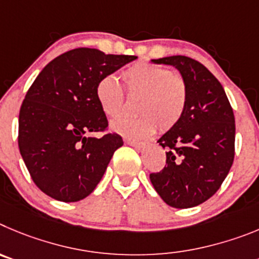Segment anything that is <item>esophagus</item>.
Returning <instances> with one entry per match:
<instances>
[{"mask_svg":"<svg viewBox=\"0 0 259 259\" xmlns=\"http://www.w3.org/2000/svg\"><path fill=\"white\" fill-rule=\"evenodd\" d=\"M126 144H129V146H133L135 147V148H138V150H141V148H144V147L147 146L146 142H137V141H130V139H127L126 141Z\"/></svg>","mask_w":259,"mask_h":259,"instance_id":"obj_1","label":"esophagus"}]
</instances>
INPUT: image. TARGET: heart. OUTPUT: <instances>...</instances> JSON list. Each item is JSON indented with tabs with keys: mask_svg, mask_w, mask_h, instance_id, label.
<instances>
[{
	"mask_svg": "<svg viewBox=\"0 0 259 259\" xmlns=\"http://www.w3.org/2000/svg\"><path fill=\"white\" fill-rule=\"evenodd\" d=\"M122 80L130 97H139L138 116H121L112 121V129L127 138L141 139L173 129L186 112L188 88L185 78L165 67L141 62L122 72ZM95 97L102 111L109 117L120 115L125 106V94L113 76L101 78L95 88Z\"/></svg>",
	"mask_w": 259,
	"mask_h": 259,
	"instance_id": "b5f03b06",
	"label": "heart"
}]
</instances>
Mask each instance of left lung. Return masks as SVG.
Wrapping results in <instances>:
<instances>
[{
  "mask_svg": "<svg viewBox=\"0 0 259 259\" xmlns=\"http://www.w3.org/2000/svg\"><path fill=\"white\" fill-rule=\"evenodd\" d=\"M181 72L188 88L186 112L158 139L166 165L150 179L173 208H192L210 199L227 177L235 157V116L222 85L205 66L185 55L152 59Z\"/></svg>",
  "mask_w": 259,
  "mask_h": 259,
  "instance_id": "left-lung-1",
  "label": "left lung"
}]
</instances>
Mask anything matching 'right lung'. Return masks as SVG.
<instances>
[{"label": "right lung", "instance_id": "add662e5", "mask_svg": "<svg viewBox=\"0 0 259 259\" xmlns=\"http://www.w3.org/2000/svg\"><path fill=\"white\" fill-rule=\"evenodd\" d=\"M135 59L73 49L51 60L28 89L20 107L18 144L32 181L48 196L80 201L101 182L124 142L116 133L88 137L108 129L95 88Z\"/></svg>", "mask_w": 259, "mask_h": 259}]
</instances>
